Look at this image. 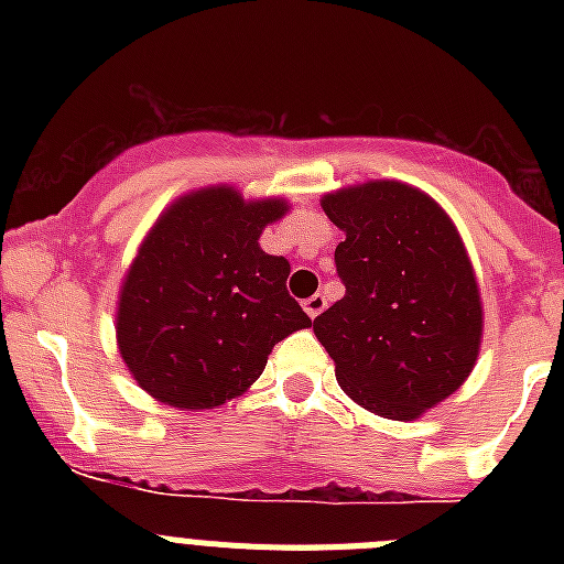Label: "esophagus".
Wrapping results in <instances>:
<instances>
[{
	"instance_id": "esophagus-1",
	"label": "esophagus",
	"mask_w": 564,
	"mask_h": 564,
	"mask_svg": "<svg viewBox=\"0 0 564 564\" xmlns=\"http://www.w3.org/2000/svg\"><path fill=\"white\" fill-rule=\"evenodd\" d=\"M325 307H327V299L322 296V293H313L311 299H305V313H307V316H311V318H316L318 313L325 311Z\"/></svg>"
}]
</instances>
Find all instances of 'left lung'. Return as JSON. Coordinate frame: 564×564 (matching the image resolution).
<instances>
[{"label":"left lung","mask_w":564,"mask_h":564,"mask_svg":"<svg viewBox=\"0 0 564 564\" xmlns=\"http://www.w3.org/2000/svg\"><path fill=\"white\" fill-rule=\"evenodd\" d=\"M322 208L344 231L347 291L313 333L358 406L415 421L460 390L480 352V291L460 234L430 194L398 181L338 188Z\"/></svg>","instance_id":"8db88e82"}]
</instances>
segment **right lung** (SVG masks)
<instances>
[{"instance_id":"obj_1","label":"right lung","mask_w":564,"mask_h":564,"mask_svg":"<svg viewBox=\"0 0 564 564\" xmlns=\"http://www.w3.org/2000/svg\"><path fill=\"white\" fill-rule=\"evenodd\" d=\"M279 197L234 186L188 192L158 217L118 299V352L141 390L177 410H214L262 376L273 344L311 327L288 293L285 257L259 248Z\"/></svg>"}]
</instances>
